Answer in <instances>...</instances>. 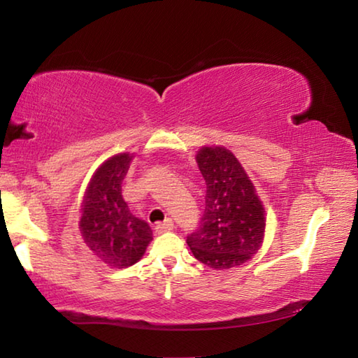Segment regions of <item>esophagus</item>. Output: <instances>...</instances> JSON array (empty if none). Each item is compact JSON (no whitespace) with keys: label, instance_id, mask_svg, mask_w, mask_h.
<instances>
[{"label":"esophagus","instance_id":"esophagus-1","mask_svg":"<svg viewBox=\"0 0 358 358\" xmlns=\"http://www.w3.org/2000/svg\"><path fill=\"white\" fill-rule=\"evenodd\" d=\"M156 234H166V232H171V230H173V221L171 220V217H167V220L164 222L157 224V226L155 227Z\"/></svg>","mask_w":358,"mask_h":358}]
</instances>
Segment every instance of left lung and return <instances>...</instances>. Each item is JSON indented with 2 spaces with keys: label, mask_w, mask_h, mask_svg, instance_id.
Returning <instances> with one entry per match:
<instances>
[{
  "label": "left lung",
  "mask_w": 358,
  "mask_h": 358,
  "mask_svg": "<svg viewBox=\"0 0 358 358\" xmlns=\"http://www.w3.org/2000/svg\"><path fill=\"white\" fill-rule=\"evenodd\" d=\"M207 185L205 211L186 243L210 268L227 270L252 259L265 237V208L256 186L232 151L205 145L196 155Z\"/></svg>",
  "instance_id": "left-lung-1"
}]
</instances>
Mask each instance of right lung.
<instances>
[{
    "instance_id": "add662e5",
    "label": "right lung",
    "mask_w": 358,
    "mask_h": 358,
    "mask_svg": "<svg viewBox=\"0 0 358 358\" xmlns=\"http://www.w3.org/2000/svg\"><path fill=\"white\" fill-rule=\"evenodd\" d=\"M132 161L131 153H118L96 169L80 205L83 243L110 268H128L142 259L153 240L148 222L131 213L121 196V183Z\"/></svg>"
}]
</instances>
